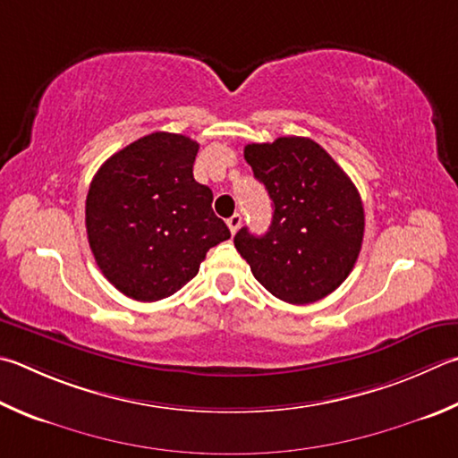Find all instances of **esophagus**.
Segmentation results:
<instances>
[{"mask_svg":"<svg viewBox=\"0 0 458 458\" xmlns=\"http://www.w3.org/2000/svg\"><path fill=\"white\" fill-rule=\"evenodd\" d=\"M226 224H228V228H230V232L232 234H236L238 232V228L242 226V216L240 214H234V216H230V218L226 220Z\"/></svg>","mask_w":458,"mask_h":458,"instance_id":"obj_1","label":"esophagus"}]
</instances>
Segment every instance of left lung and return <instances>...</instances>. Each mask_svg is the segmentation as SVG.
Instances as JSON below:
<instances>
[{
  "label": "left lung",
  "instance_id": "left-lung-1",
  "mask_svg": "<svg viewBox=\"0 0 458 458\" xmlns=\"http://www.w3.org/2000/svg\"><path fill=\"white\" fill-rule=\"evenodd\" d=\"M244 157L274 208L264 236L248 228L234 236L254 278L288 304L335 293L354 268L364 236V208L352 180L310 138L248 144Z\"/></svg>",
  "mask_w": 458,
  "mask_h": 458
}]
</instances>
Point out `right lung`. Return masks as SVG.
I'll list each match as a JSON object with an SVG mask.
<instances>
[{
    "mask_svg": "<svg viewBox=\"0 0 458 458\" xmlns=\"http://www.w3.org/2000/svg\"><path fill=\"white\" fill-rule=\"evenodd\" d=\"M198 142L154 131L107 157L86 198L88 242L104 276L140 302L192 280L206 252L230 238L212 190L194 180Z\"/></svg>",
    "mask_w": 458,
    "mask_h": 458,
    "instance_id": "right-lung-1",
    "label": "right lung"
}]
</instances>
